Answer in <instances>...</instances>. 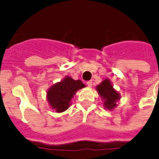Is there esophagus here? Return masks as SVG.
<instances>
[{"label":"esophagus","instance_id":"obj_1","mask_svg":"<svg viewBox=\"0 0 159 159\" xmlns=\"http://www.w3.org/2000/svg\"><path fill=\"white\" fill-rule=\"evenodd\" d=\"M87 85L89 87H91L92 86V81H88V82H87Z\"/></svg>","mask_w":159,"mask_h":159}]
</instances>
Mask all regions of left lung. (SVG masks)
Here are the masks:
<instances>
[{
	"label": "left lung",
	"mask_w": 159,
	"mask_h": 159,
	"mask_svg": "<svg viewBox=\"0 0 159 159\" xmlns=\"http://www.w3.org/2000/svg\"><path fill=\"white\" fill-rule=\"evenodd\" d=\"M99 95L103 98L104 106L106 109L111 110L116 106V102L120 99V94L114 89L109 79L104 80L97 87Z\"/></svg>",
	"instance_id": "obj_1"
}]
</instances>
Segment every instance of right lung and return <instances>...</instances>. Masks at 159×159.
<instances>
[{
  "label": "right lung",
  "instance_id": "add662e5",
  "mask_svg": "<svg viewBox=\"0 0 159 159\" xmlns=\"http://www.w3.org/2000/svg\"><path fill=\"white\" fill-rule=\"evenodd\" d=\"M85 87L82 81L66 77L63 81L49 88L47 92L48 103L57 112H62L69 107L70 101L77 90Z\"/></svg>",
  "mask_w": 159,
  "mask_h": 159
}]
</instances>
